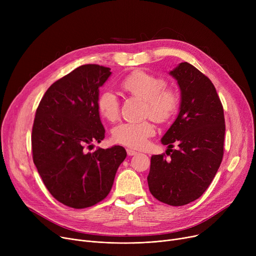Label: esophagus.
<instances>
[{"instance_id": "1", "label": "esophagus", "mask_w": 256, "mask_h": 256, "mask_svg": "<svg viewBox=\"0 0 256 256\" xmlns=\"http://www.w3.org/2000/svg\"><path fill=\"white\" fill-rule=\"evenodd\" d=\"M126 152H128V154L130 156H136V154H138L136 150H130V148H128V150H126Z\"/></svg>"}]
</instances>
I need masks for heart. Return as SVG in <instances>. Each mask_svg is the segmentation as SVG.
<instances>
[{"mask_svg":"<svg viewBox=\"0 0 256 256\" xmlns=\"http://www.w3.org/2000/svg\"><path fill=\"white\" fill-rule=\"evenodd\" d=\"M120 88L126 94L144 100V116L163 124L176 114L180 106V93L166 86L165 80L143 70L134 72L120 80ZM98 109L102 118L115 121L119 114V102L111 91H104L98 98ZM154 126L150 120L124 122L116 126L112 137L116 143L132 148H141L147 139L154 135Z\"/></svg>","mask_w":256,"mask_h":256,"instance_id":"obj_1","label":"heart"}]
</instances>
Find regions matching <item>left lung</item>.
Segmentation results:
<instances>
[{
  "mask_svg": "<svg viewBox=\"0 0 256 256\" xmlns=\"http://www.w3.org/2000/svg\"><path fill=\"white\" fill-rule=\"evenodd\" d=\"M180 89V113L162 138L166 154L150 160V191L160 202L180 206L202 195L223 158L225 119L210 80L188 62L169 72ZM178 145L172 150L174 144Z\"/></svg>",
  "mask_w": 256,
  "mask_h": 256,
  "instance_id": "8db88e82",
  "label": "left lung"
}]
</instances>
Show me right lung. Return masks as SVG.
<instances>
[{
  "mask_svg": "<svg viewBox=\"0 0 256 256\" xmlns=\"http://www.w3.org/2000/svg\"><path fill=\"white\" fill-rule=\"evenodd\" d=\"M110 70L98 64L78 67L46 90L36 110L33 162L52 197L70 208H85L104 199L126 158L119 145L87 150L104 138L98 98Z\"/></svg>",
  "mask_w": 256,
  "mask_h": 256,
  "instance_id": "obj_1",
  "label": "right lung"
}]
</instances>
